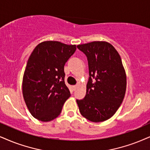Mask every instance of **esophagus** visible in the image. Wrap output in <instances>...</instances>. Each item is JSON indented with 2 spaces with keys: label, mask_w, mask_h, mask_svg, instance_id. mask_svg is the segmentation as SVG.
Wrapping results in <instances>:
<instances>
[{
  "label": "esophagus",
  "mask_w": 150,
  "mask_h": 150,
  "mask_svg": "<svg viewBox=\"0 0 150 150\" xmlns=\"http://www.w3.org/2000/svg\"><path fill=\"white\" fill-rule=\"evenodd\" d=\"M77 85H74V86H73V90H75V89H76L77 88Z\"/></svg>",
  "instance_id": "esophagus-1"
}]
</instances>
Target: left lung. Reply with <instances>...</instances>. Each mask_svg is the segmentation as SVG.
Instances as JSON below:
<instances>
[{"mask_svg": "<svg viewBox=\"0 0 150 150\" xmlns=\"http://www.w3.org/2000/svg\"><path fill=\"white\" fill-rule=\"evenodd\" d=\"M77 48L87 57L90 76L86 96L77 100L79 112L91 122H103L115 114L124 99L125 70L119 53L107 41H93Z\"/></svg>", "mask_w": 150, "mask_h": 150, "instance_id": "8db88e82", "label": "left lung"}]
</instances>
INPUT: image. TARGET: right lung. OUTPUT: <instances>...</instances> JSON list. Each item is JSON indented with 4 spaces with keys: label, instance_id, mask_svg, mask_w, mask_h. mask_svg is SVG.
Instances as JSON below:
<instances>
[{
    "label": "right lung",
    "instance_id": "add662e5",
    "mask_svg": "<svg viewBox=\"0 0 150 150\" xmlns=\"http://www.w3.org/2000/svg\"><path fill=\"white\" fill-rule=\"evenodd\" d=\"M76 50V45L45 41L34 49L25 69L23 96L34 117L42 122L54 120L71 96L64 81V65Z\"/></svg>",
    "mask_w": 150,
    "mask_h": 150
}]
</instances>
